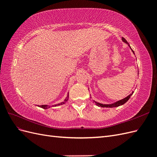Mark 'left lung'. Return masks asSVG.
Instances as JSON below:
<instances>
[{"label":"left lung","mask_w":157,"mask_h":157,"mask_svg":"<svg viewBox=\"0 0 157 157\" xmlns=\"http://www.w3.org/2000/svg\"><path fill=\"white\" fill-rule=\"evenodd\" d=\"M122 41L124 42H125V43H126V44H128V46H130V45H129V44H128V42L126 41V40L124 39V38H122ZM130 48H131V47L130 46ZM131 50H132V49L131 48ZM132 52H133V53L134 54V51L132 50ZM134 93V92H132L131 94H130L129 96H127L126 98H124V99H121V100H119V101H117V102H115V103H113V104H102V103H98V102H96V101H94V102H95V103L96 104V105H98V106H99V107H118V106H120V105H123V104H124L128 99H129L130 98V97H131V96L132 95V94Z\"/></svg>","instance_id":"obj_1"}]
</instances>
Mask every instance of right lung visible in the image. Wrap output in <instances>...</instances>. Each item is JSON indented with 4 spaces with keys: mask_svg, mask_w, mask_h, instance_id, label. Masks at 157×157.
I'll return each instance as SVG.
<instances>
[{
    "mask_svg": "<svg viewBox=\"0 0 157 157\" xmlns=\"http://www.w3.org/2000/svg\"><path fill=\"white\" fill-rule=\"evenodd\" d=\"M68 94H69V93H68ZM68 98H69V94L67 95V98H66V99H65V100H64V101L61 102V103H58V104H56V105H52V107H54V106H58V105H63V104H64L66 101H67ZM39 107H41V108H43V109H48V108H50V106H49V105H40V106L39 105Z\"/></svg>",
    "mask_w": 157,
    "mask_h": 157,
    "instance_id": "1",
    "label": "right lung"
}]
</instances>
